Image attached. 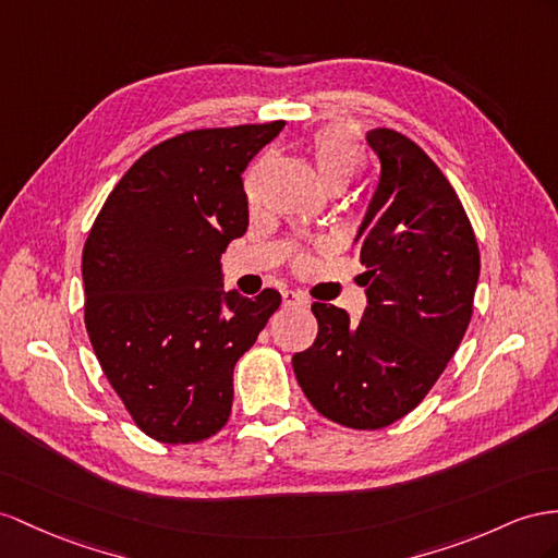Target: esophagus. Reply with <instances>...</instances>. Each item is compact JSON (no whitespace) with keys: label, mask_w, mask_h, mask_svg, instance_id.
Here are the masks:
<instances>
[{"label":"esophagus","mask_w":558,"mask_h":558,"mask_svg":"<svg viewBox=\"0 0 558 558\" xmlns=\"http://www.w3.org/2000/svg\"><path fill=\"white\" fill-rule=\"evenodd\" d=\"M282 304H284V306H306L308 299H306L302 292L284 290V292H282Z\"/></svg>","instance_id":"esophagus-1"}]
</instances>
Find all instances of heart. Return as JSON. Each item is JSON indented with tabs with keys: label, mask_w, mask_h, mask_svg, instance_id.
Listing matches in <instances>:
<instances>
[{
	"label": "heart",
	"mask_w": 558,
	"mask_h": 558,
	"mask_svg": "<svg viewBox=\"0 0 558 558\" xmlns=\"http://www.w3.org/2000/svg\"><path fill=\"white\" fill-rule=\"evenodd\" d=\"M311 157L327 189L344 185L363 165V148L347 126H323L311 138Z\"/></svg>",
	"instance_id": "obj_1"
}]
</instances>
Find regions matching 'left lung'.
<instances>
[{
    "instance_id": "1",
    "label": "left lung",
    "mask_w": 558,
    "mask_h": 558,
    "mask_svg": "<svg viewBox=\"0 0 558 558\" xmlns=\"http://www.w3.org/2000/svg\"><path fill=\"white\" fill-rule=\"evenodd\" d=\"M379 183L355 235L367 268L359 323L313 304L318 337L292 367L323 417L381 428L415 410L466 332L481 270L474 228L450 181L415 141L367 132Z\"/></svg>"
}]
</instances>
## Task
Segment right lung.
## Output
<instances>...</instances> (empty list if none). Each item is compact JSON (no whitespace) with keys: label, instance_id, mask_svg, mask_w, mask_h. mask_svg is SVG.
Listing matches in <instances>:
<instances>
[{"label":"right lung","instance_id":"1","mask_svg":"<svg viewBox=\"0 0 558 558\" xmlns=\"http://www.w3.org/2000/svg\"><path fill=\"white\" fill-rule=\"evenodd\" d=\"M284 122L195 130L143 153L82 252L84 325L143 434L197 442L228 422L233 367L280 306L223 292L221 254L250 223L242 171Z\"/></svg>","mask_w":558,"mask_h":558}]
</instances>
